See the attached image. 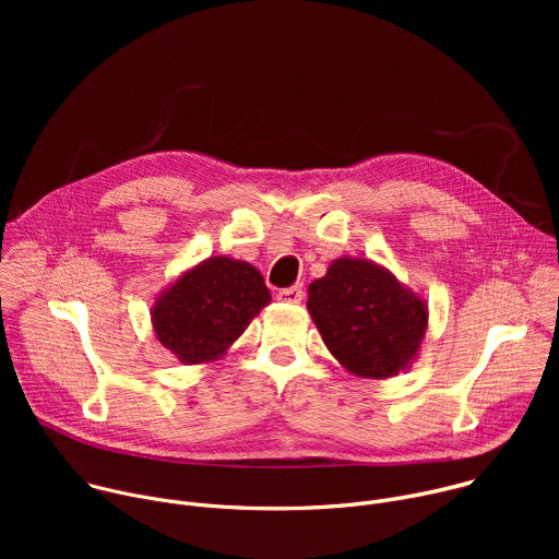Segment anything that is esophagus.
Listing matches in <instances>:
<instances>
[{"label": "esophagus", "mask_w": 559, "mask_h": 559, "mask_svg": "<svg viewBox=\"0 0 559 559\" xmlns=\"http://www.w3.org/2000/svg\"><path fill=\"white\" fill-rule=\"evenodd\" d=\"M278 300H281V302H289V305H298V302L302 300V287H300V285H294V287L281 289V292H278Z\"/></svg>", "instance_id": "esophagus-1"}]
</instances>
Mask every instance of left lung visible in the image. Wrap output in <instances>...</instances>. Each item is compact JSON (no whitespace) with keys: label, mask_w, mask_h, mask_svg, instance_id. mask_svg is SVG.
Returning <instances> with one entry per match:
<instances>
[{"label":"left lung","mask_w":559,"mask_h":559,"mask_svg":"<svg viewBox=\"0 0 559 559\" xmlns=\"http://www.w3.org/2000/svg\"><path fill=\"white\" fill-rule=\"evenodd\" d=\"M307 294L316 330L349 373L384 380L418 358L429 328L427 300L386 267L341 257Z\"/></svg>","instance_id":"left-lung-1"}]
</instances>
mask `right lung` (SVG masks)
I'll use <instances>...</instances> for the list:
<instances>
[{"label": "right lung", "instance_id": "1", "mask_svg": "<svg viewBox=\"0 0 559 559\" xmlns=\"http://www.w3.org/2000/svg\"><path fill=\"white\" fill-rule=\"evenodd\" d=\"M270 300L254 265L218 254L158 292L150 321L156 341L179 362L203 365L223 358Z\"/></svg>", "mask_w": 559, "mask_h": 559}]
</instances>
